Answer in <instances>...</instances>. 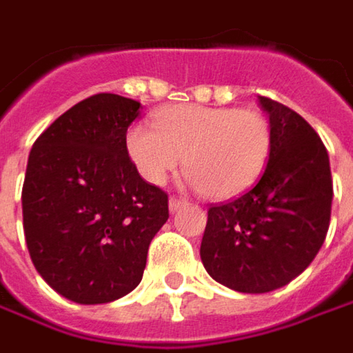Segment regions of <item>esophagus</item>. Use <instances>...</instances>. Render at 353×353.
Returning a JSON list of instances; mask_svg holds the SVG:
<instances>
[{
    "instance_id": "esophagus-1",
    "label": "esophagus",
    "mask_w": 353,
    "mask_h": 353,
    "mask_svg": "<svg viewBox=\"0 0 353 353\" xmlns=\"http://www.w3.org/2000/svg\"><path fill=\"white\" fill-rule=\"evenodd\" d=\"M183 205H187V201L183 199H177V196H170V210L176 212L179 208H183Z\"/></svg>"
}]
</instances>
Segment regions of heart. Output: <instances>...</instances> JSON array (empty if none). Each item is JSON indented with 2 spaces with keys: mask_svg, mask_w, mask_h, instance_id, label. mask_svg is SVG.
Returning a JSON list of instances; mask_svg holds the SVG:
<instances>
[{
  "mask_svg": "<svg viewBox=\"0 0 353 353\" xmlns=\"http://www.w3.org/2000/svg\"><path fill=\"white\" fill-rule=\"evenodd\" d=\"M152 127L127 131V152L148 183L160 185L183 157L191 183L210 199H228L255 183L267 164L272 131L255 110L181 104L158 112Z\"/></svg>",
  "mask_w": 353,
  "mask_h": 353,
  "instance_id": "b5f03b06",
  "label": "heart"
}]
</instances>
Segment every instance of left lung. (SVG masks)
<instances>
[{
  "label": "left lung",
  "mask_w": 353,
  "mask_h": 353,
  "mask_svg": "<svg viewBox=\"0 0 353 353\" xmlns=\"http://www.w3.org/2000/svg\"><path fill=\"white\" fill-rule=\"evenodd\" d=\"M272 146L257 185L210 205L201 259L216 282L243 294L286 286L311 265L327 237L332 205L328 152L303 117L259 96Z\"/></svg>",
  "instance_id": "left-lung-1"
}]
</instances>
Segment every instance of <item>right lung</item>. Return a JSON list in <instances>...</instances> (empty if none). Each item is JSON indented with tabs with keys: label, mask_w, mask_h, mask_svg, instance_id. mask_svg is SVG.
<instances>
[{
	"label": "right lung",
	"mask_w": 353,
	"mask_h": 353,
	"mask_svg": "<svg viewBox=\"0 0 353 353\" xmlns=\"http://www.w3.org/2000/svg\"><path fill=\"white\" fill-rule=\"evenodd\" d=\"M141 104L88 96L32 145L23 183L30 259L67 299L96 305L135 290L152 237L166 224L168 193L139 176L127 127Z\"/></svg>",
	"instance_id": "1"
}]
</instances>
